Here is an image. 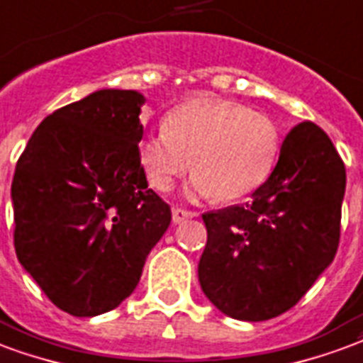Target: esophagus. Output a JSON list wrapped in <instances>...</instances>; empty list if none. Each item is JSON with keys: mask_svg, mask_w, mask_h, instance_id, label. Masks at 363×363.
<instances>
[{"mask_svg": "<svg viewBox=\"0 0 363 363\" xmlns=\"http://www.w3.org/2000/svg\"><path fill=\"white\" fill-rule=\"evenodd\" d=\"M197 214L191 211H185V208H174L172 211V220H174V223H182L185 222V220H189V218H195Z\"/></svg>", "mask_w": 363, "mask_h": 363, "instance_id": "esophagus-1", "label": "esophagus"}]
</instances>
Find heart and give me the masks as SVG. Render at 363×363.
Here are the masks:
<instances>
[{
	"mask_svg": "<svg viewBox=\"0 0 363 363\" xmlns=\"http://www.w3.org/2000/svg\"><path fill=\"white\" fill-rule=\"evenodd\" d=\"M138 152L149 184L159 191H168L193 160V191L237 201L269 178L279 132L266 114L204 97L172 108L164 130L143 138Z\"/></svg>",
	"mask_w": 363,
	"mask_h": 363,
	"instance_id": "obj_1",
	"label": "heart"
}]
</instances>
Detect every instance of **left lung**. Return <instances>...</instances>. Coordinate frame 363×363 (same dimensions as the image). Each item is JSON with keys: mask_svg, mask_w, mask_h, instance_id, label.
<instances>
[{"mask_svg": "<svg viewBox=\"0 0 363 363\" xmlns=\"http://www.w3.org/2000/svg\"><path fill=\"white\" fill-rule=\"evenodd\" d=\"M345 187V162L329 135L314 122L293 128L250 203L203 214L199 283L206 298L243 321L291 310L337 255Z\"/></svg>", "mask_w": 363, "mask_h": 363, "instance_id": "obj_1", "label": "left lung"}]
</instances>
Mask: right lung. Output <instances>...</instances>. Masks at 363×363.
Listing matches in <instances>:
<instances>
[{
	"instance_id": "obj_1",
	"label": "right lung",
	"mask_w": 363,
	"mask_h": 363,
	"mask_svg": "<svg viewBox=\"0 0 363 363\" xmlns=\"http://www.w3.org/2000/svg\"><path fill=\"white\" fill-rule=\"evenodd\" d=\"M143 103L133 89L94 91L42 120L16 162V258L76 318L132 295L170 225V206L147 187L140 162Z\"/></svg>"
}]
</instances>
